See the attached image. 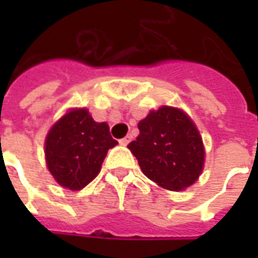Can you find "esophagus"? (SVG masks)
Wrapping results in <instances>:
<instances>
[{
  "instance_id": "esophagus-1",
  "label": "esophagus",
  "mask_w": 258,
  "mask_h": 258,
  "mask_svg": "<svg viewBox=\"0 0 258 258\" xmlns=\"http://www.w3.org/2000/svg\"><path fill=\"white\" fill-rule=\"evenodd\" d=\"M130 141H131V135H127V137H124L123 140H120L118 142H120V145L125 146V145H128Z\"/></svg>"
}]
</instances>
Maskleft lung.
I'll return each mask as SVG.
<instances>
[{"label":"left lung","instance_id":"left-lung-1","mask_svg":"<svg viewBox=\"0 0 258 258\" xmlns=\"http://www.w3.org/2000/svg\"><path fill=\"white\" fill-rule=\"evenodd\" d=\"M138 128L140 135L128 149L148 178L170 190L185 189L199 178L205 149L186 113L163 106L141 120Z\"/></svg>","mask_w":258,"mask_h":258}]
</instances>
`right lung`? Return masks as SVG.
<instances>
[{
  "label": "right lung",
  "mask_w": 258,
  "mask_h": 258,
  "mask_svg": "<svg viewBox=\"0 0 258 258\" xmlns=\"http://www.w3.org/2000/svg\"><path fill=\"white\" fill-rule=\"evenodd\" d=\"M116 145L106 123L94 121L87 109H73L48 133V170L59 185L79 190L98 175L107 151Z\"/></svg>",
  "instance_id": "add662e5"
}]
</instances>
